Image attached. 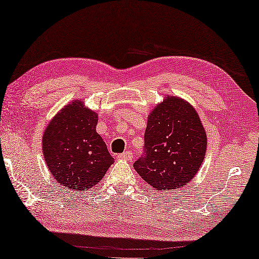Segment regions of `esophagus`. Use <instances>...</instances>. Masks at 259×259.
Here are the masks:
<instances>
[{
	"label": "esophagus",
	"mask_w": 259,
	"mask_h": 259,
	"mask_svg": "<svg viewBox=\"0 0 259 259\" xmlns=\"http://www.w3.org/2000/svg\"><path fill=\"white\" fill-rule=\"evenodd\" d=\"M118 158H119V159H125V160H132L133 159V153L131 151H125V152L120 153V155L118 156Z\"/></svg>",
	"instance_id": "1"
}]
</instances>
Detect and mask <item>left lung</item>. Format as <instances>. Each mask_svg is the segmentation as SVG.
Instances as JSON below:
<instances>
[{
  "instance_id": "8db88e82",
  "label": "left lung",
  "mask_w": 259,
  "mask_h": 259,
  "mask_svg": "<svg viewBox=\"0 0 259 259\" xmlns=\"http://www.w3.org/2000/svg\"><path fill=\"white\" fill-rule=\"evenodd\" d=\"M206 149V132L194 108L179 97H166L148 116L143 156L134 168L153 189L175 190L194 178Z\"/></svg>"
}]
</instances>
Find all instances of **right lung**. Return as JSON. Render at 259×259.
I'll return each mask as SVG.
<instances>
[{
  "instance_id": "add662e5",
  "label": "right lung",
  "mask_w": 259,
  "mask_h": 259,
  "mask_svg": "<svg viewBox=\"0 0 259 259\" xmlns=\"http://www.w3.org/2000/svg\"><path fill=\"white\" fill-rule=\"evenodd\" d=\"M98 115L72 101L50 121L43 134V155L59 183L86 191L104 178L115 159L97 133Z\"/></svg>"
}]
</instances>
